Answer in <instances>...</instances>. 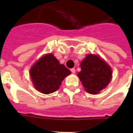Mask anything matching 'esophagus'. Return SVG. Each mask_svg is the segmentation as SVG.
<instances>
[{
	"label": "esophagus",
	"mask_w": 133,
	"mask_h": 133,
	"mask_svg": "<svg viewBox=\"0 0 133 133\" xmlns=\"http://www.w3.org/2000/svg\"><path fill=\"white\" fill-rule=\"evenodd\" d=\"M70 71L72 72V73H75V68H72L70 70Z\"/></svg>",
	"instance_id": "1"
}]
</instances>
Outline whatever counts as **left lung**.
Returning <instances> with one entry per match:
<instances>
[{"instance_id": "obj_1", "label": "left lung", "mask_w": 133, "mask_h": 133, "mask_svg": "<svg viewBox=\"0 0 133 133\" xmlns=\"http://www.w3.org/2000/svg\"><path fill=\"white\" fill-rule=\"evenodd\" d=\"M80 66L81 70L77 75L85 90L90 94L99 93L111 81V68L97 55L88 54Z\"/></svg>"}]
</instances>
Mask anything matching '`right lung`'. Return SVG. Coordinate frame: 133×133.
<instances>
[{
  "label": "right lung",
  "instance_id": "right-lung-1",
  "mask_svg": "<svg viewBox=\"0 0 133 133\" xmlns=\"http://www.w3.org/2000/svg\"><path fill=\"white\" fill-rule=\"evenodd\" d=\"M70 74V71L63 64H60L51 53L39 58L30 70L34 88L45 95L57 90L65 77Z\"/></svg>",
  "mask_w": 133,
  "mask_h": 133
}]
</instances>
